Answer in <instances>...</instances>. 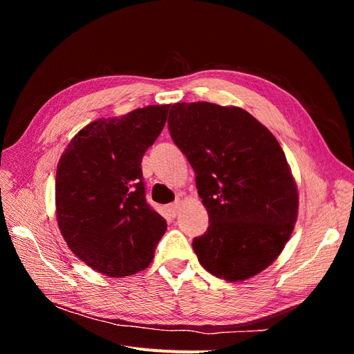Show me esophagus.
I'll list each match as a JSON object with an SVG mask.
<instances>
[{
	"instance_id": "1",
	"label": "esophagus",
	"mask_w": 354,
	"mask_h": 354,
	"mask_svg": "<svg viewBox=\"0 0 354 354\" xmlns=\"http://www.w3.org/2000/svg\"><path fill=\"white\" fill-rule=\"evenodd\" d=\"M180 205H181V201L177 199L174 203H169L167 207V211L171 214V216H177V212L180 211Z\"/></svg>"
}]
</instances>
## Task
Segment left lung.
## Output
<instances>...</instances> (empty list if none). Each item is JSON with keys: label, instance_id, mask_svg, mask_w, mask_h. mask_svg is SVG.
I'll list each match as a JSON object with an SVG mask.
<instances>
[{"label": "left lung", "instance_id": "left-lung-1", "mask_svg": "<svg viewBox=\"0 0 354 354\" xmlns=\"http://www.w3.org/2000/svg\"><path fill=\"white\" fill-rule=\"evenodd\" d=\"M168 130L196 174L208 211L194 239L201 266L229 282L267 269L291 238L298 190L276 137L246 111L216 103H174Z\"/></svg>", "mask_w": 354, "mask_h": 354}]
</instances>
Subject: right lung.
<instances>
[{"label": "right lung", "mask_w": 354, "mask_h": 354, "mask_svg": "<svg viewBox=\"0 0 354 354\" xmlns=\"http://www.w3.org/2000/svg\"><path fill=\"white\" fill-rule=\"evenodd\" d=\"M169 104L100 118L84 127L56 171V217L71 251L93 270L124 277L145 270L167 230L147 205L142 159L167 121Z\"/></svg>", "instance_id": "obj_1"}]
</instances>
